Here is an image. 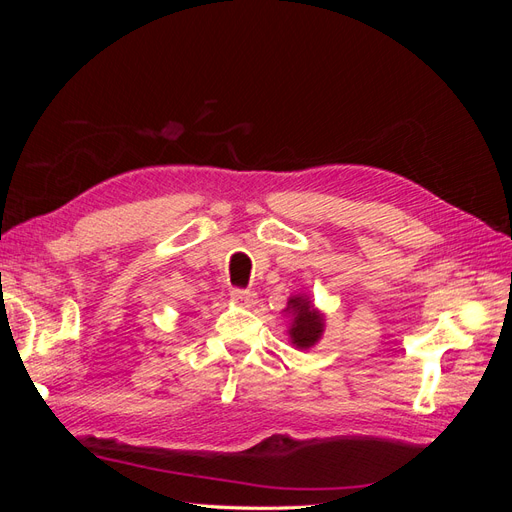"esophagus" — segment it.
I'll return each mask as SVG.
<instances>
[{"mask_svg": "<svg viewBox=\"0 0 512 512\" xmlns=\"http://www.w3.org/2000/svg\"><path fill=\"white\" fill-rule=\"evenodd\" d=\"M232 301L241 307H252V305H256L258 297H256V292H250V290H232Z\"/></svg>", "mask_w": 512, "mask_h": 512, "instance_id": "1", "label": "esophagus"}]
</instances>
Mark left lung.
<instances>
[{"label": "left lung", "instance_id": "1", "mask_svg": "<svg viewBox=\"0 0 512 512\" xmlns=\"http://www.w3.org/2000/svg\"><path fill=\"white\" fill-rule=\"evenodd\" d=\"M284 314L290 318L288 337L297 350H312L327 329V316L318 309L307 294H292Z\"/></svg>", "mask_w": 512, "mask_h": 512}]
</instances>
